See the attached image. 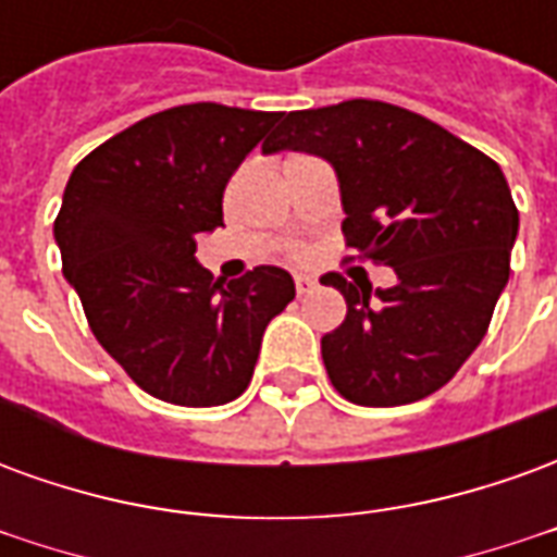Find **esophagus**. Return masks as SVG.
Returning <instances> with one entry per match:
<instances>
[{
    "label": "esophagus",
    "instance_id": "34e87169",
    "mask_svg": "<svg viewBox=\"0 0 557 557\" xmlns=\"http://www.w3.org/2000/svg\"><path fill=\"white\" fill-rule=\"evenodd\" d=\"M295 289H298V295H307V292L315 289V280L310 274H295Z\"/></svg>",
    "mask_w": 557,
    "mask_h": 557
}]
</instances>
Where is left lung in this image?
Masks as SVG:
<instances>
[{
  "label": "left lung",
  "instance_id": "left-lung-1",
  "mask_svg": "<svg viewBox=\"0 0 557 557\" xmlns=\"http://www.w3.org/2000/svg\"><path fill=\"white\" fill-rule=\"evenodd\" d=\"M283 148L334 166L346 244L397 274L375 292L325 274L349 307L322 337L331 385L370 409L430 397L478 349L510 277L519 211L502 166L423 115L363 98L280 113L262 151Z\"/></svg>",
  "mask_w": 557,
  "mask_h": 557
}]
</instances>
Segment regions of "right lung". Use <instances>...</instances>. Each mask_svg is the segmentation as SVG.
<instances>
[{"instance_id":"add662e5","label":"right lung","mask_w":557,"mask_h":557,"mask_svg":"<svg viewBox=\"0 0 557 557\" xmlns=\"http://www.w3.org/2000/svg\"><path fill=\"white\" fill-rule=\"evenodd\" d=\"M280 113L184 103L107 139L67 178L53 235L91 334L146 394L208 409L242 397L295 280L259 265L220 283L196 235L223 226L232 172Z\"/></svg>"}]
</instances>
